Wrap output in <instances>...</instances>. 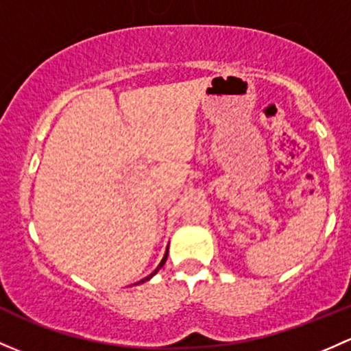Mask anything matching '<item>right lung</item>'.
I'll return each mask as SVG.
<instances>
[{
  "label": "right lung",
  "instance_id": "obj_1",
  "mask_svg": "<svg viewBox=\"0 0 351 351\" xmlns=\"http://www.w3.org/2000/svg\"><path fill=\"white\" fill-rule=\"evenodd\" d=\"M166 259H168V250H166V252H165V256H163V259H161V263H160V265H158V267H156V269H154V271H153V272H151V274H149V276H147V278H145V279H141V281H139V282H145V281H149V279H151V278H153V276H154V274H156V272H158V271H160V269H161V267H163V265H165V263H166ZM139 282H138V284H139Z\"/></svg>",
  "mask_w": 351,
  "mask_h": 351
}]
</instances>
